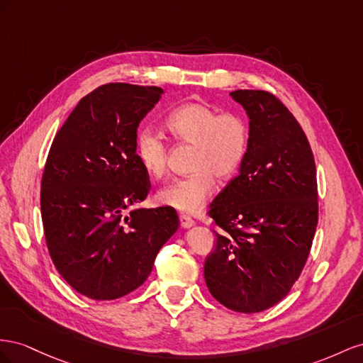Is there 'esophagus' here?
<instances>
[{"instance_id":"esophagus-1","label":"esophagus","mask_w":363,"mask_h":363,"mask_svg":"<svg viewBox=\"0 0 363 363\" xmlns=\"http://www.w3.org/2000/svg\"><path fill=\"white\" fill-rule=\"evenodd\" d=\"M179 222H181V228H184V230H187V228H191L194 225V220L191 219V217L185 216V214L179 216Z\"/></svg>"}]
</instances>
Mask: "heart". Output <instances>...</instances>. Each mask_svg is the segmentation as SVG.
<instances>
[{
  "label": "heart",
  "instance_id": "heart-1",
  "mask_svg": "<svg viewBox=\"0 0 363 363\" xmlns=\"http://www.w3.org/2000/svg\"><path fill=\"white\" fill-rule=\"evenodd\" d=\"M165 126L178 140L194 144V173L164 185L157 193V201L182 213H196L216 190L214 174L228 179L242 167L250 150V124L239 113H219L205 103L190 101L173 109ZM133 153L144 172L153 178L165 173L167 146L160 133L150 128L138 130Z\"/></svg>",
  "mask_w": 363,
  "mask_h": 363
}]
</instances>
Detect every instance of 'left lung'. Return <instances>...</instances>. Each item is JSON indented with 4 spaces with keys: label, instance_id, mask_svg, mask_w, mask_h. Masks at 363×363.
Segmentation results:
<instances>
[{
    "label": "left lung",
    "instance_id": "8db88e82",
    "mask_svg": "<svg viewBox=\"0 0 363 363\" xmlns=\"http://www.w3.org/2000/svg\"><path fill=\"white\" fill-rule=\"evenodd\" d=\"M250 118L239 174L210 205L214 251L203 266L211 295L234 312L275 306L301 274L318 225L316 165L303 128L271 92H230Z\"/></svg>",
    "mask_w": 363,
    "mask_h": 363
}]
</instances>
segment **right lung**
Returning <instances> with one entry per match:
<instances>
[{
    "label": "right lung",
    "instance_id": "1",
    "mask_svg": "<svg viewBox=\"0 0 363 363\" xmlns=\"http://www.w3.org/2000/svg\"><path fill=\"white\" fill-rule=\"evenodd\" d=\"M162 94L158 86H99L72 109L48 152L40 184L48 252L65 281L91 299L135 291L179 228L170 206L124 214L150 191L133 140Z\"/></svg>",
    "mask_w": 363,
    "mask_h": 363
}]
</instances>
